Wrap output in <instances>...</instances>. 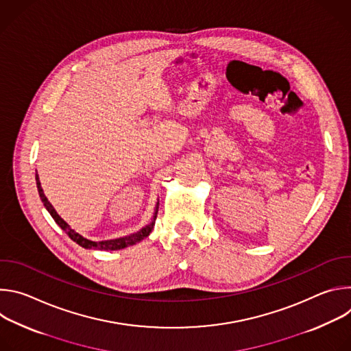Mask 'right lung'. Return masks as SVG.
<instances>
[{
  "label": "right lung",
  "mask_w": 351,
  "mask_h": 351,
  "mask_svg": "<svg viewBox=\"0 0 351 351\" xmlns=\"http://www.w3.org/2000/svg\"><path fill=\"white\" fill-rule=\"evenodd\" d=\"M36 182H37V190H38V194H40V198L41 202L44 204V207L47 208V211L51 214V217L54 218V221L58 223V226L66 232V234L75 241L79 245H82L83 248H97V250H121V248H125V247H129V245H133L138 241H141L143 239H145L149 233H152L154 225H156V218H157V210H156V214H154V218L153 221L149 222L147 226L141 228L138 232L133 233V234H129V236H125V237H119V239H112V240H103V241H93V240H88L86 237H83L82 234L76 233L73 229H71V226L57 214V211L54 210V207L51 206V203L48 202V198L45 197L43 189H41V183L38 180V175H36ZM158 208V206H157Z\"/></svg>",
  "instance_id": "1"
}]
</instances>
